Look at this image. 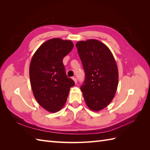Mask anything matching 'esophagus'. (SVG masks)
Listing matches in <instances>:
<instances>
[{
	"instance_id": "34e87169",
	"label": "esophagus",
	"mask_w": 150,
	"mask_h": 150,
	"mask_svg": "<svg viewBox=\"0 0 150 150\" xmlns=\"http://www.w3.org/2000/svg\"><path fill=\"white\" fill-rule=\"evenodd\" d=\"M73 80L74 81V82H75V84H77V78L73 77Z\"/></svg>"
}]
</instances>
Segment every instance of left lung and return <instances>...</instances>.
Listing matches in <instances>:
<instances>
[{
  "label": "left lung",
  "mask_w": 150,
  "mask_h": 150,
  "mask_svg": "<svg viewBox=\"0 0 150 150\" xmlns=\"http://www.w3.org/2000/svg\"><path fill=\"white\" fill-rule=\"evenodd\" d=\"M76 46L85 72L81 87L84 100L90 110L100 111L110 104L116 93V62L110 49L99 40L79 41Z\"/></svg>",
  "instance_id": "1"
}]
</instances>
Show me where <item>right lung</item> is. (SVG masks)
<instances>
[{
    "instance_id": "add662e5",
    "label": "right lung",
    "mask_w": 150,
    "mask_h": 150,
    "mask_svg": "<svg viewBox=\"0 0 150 150\" xmlns=\"http://www.w3.org/2000/svg\"><path fill=\"white\" fill-rule=\"evenodd\" d=\"M73 47L71 40L55 38L43 43L31 59L30 79L33 95L50 112H57L64 106L70 88L75 85L67 77L62 62Z\"/></svg>"
}]
</instances>
